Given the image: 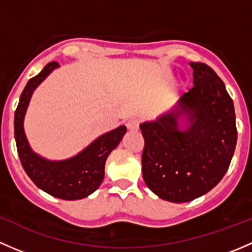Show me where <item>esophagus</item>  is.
<instances>
[{"instance_id": "34e87169", "label": "esophagus", "mask_w": 252, "mask_h": 252, "mask_svg": "<svg viewBox=\"0 0 252 252\" xmlns=\"http://www.w3.org/2000/svg\"><path fill=\"white\" fill-rule=\"evenodd\" d=\"M139 126H140V121L136 118H133V119H129L128 123H126V128L129 129V130H138L139 129Z\"/></svg>"}]
</instances>
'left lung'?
Masks as SVG:
<instances>
[{
  "mask_svg": "<svg viewBox=\"0 0 252 252\" xmlns=\"http://www.w3.org/2000/svg\"><path fill=\"white\" fill-rule=\"evenodd\" d=\"M190 65L194 86L177 108L140 126L144 182L171 202L191 201L213 189L229 168L238 138L234 105L222 79L205 63ZM180 115L189 122L185 131L177 124Z\"/></svg>",
  "mask_w": 252,
  "mask_h": 252,
  "instance_id": "8db88e82",
  "label": "left lung"
}]
</instances>
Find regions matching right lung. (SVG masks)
Returning a JSON list of instances; mask_svg holds the SVG:
<instances>
[{
    "mask_svg": "<svg viewBox=\"0 0 252 252\" xmlns=\"http://www.w3.org/2000/svg\"><path fill=\"white\" fill-rule=\"evenodd\" d=\"M57 67V62L47 63L39 74L27 83L14 113V138L20 163L37 188L58 199L79 200L93 194L101 185L106 159L121 142L126 128L121 126L103 134L84 151L65 161H47L34 154L25 138L23 119L32 91Z\"/></svg>",
    "mask_w": 252,
    "mask_h": 252,
    "instance_id": "obj_1",
    "label": "right lung"
}]
</instances>
